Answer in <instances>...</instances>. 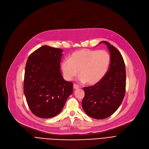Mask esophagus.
Wrapping results in <instances>:
<instances>
[{"mask_svg":"<svg viewBox=\"0 0 149 149\" xmlns=\"http://www.w3.org/2000/svg\"><path fill=\"white\" fill-rule=\"evenodd\" d=\"M73 88L74 89H77L79 88V86L77 85V84H74V86H73Z\"/></svg>","mask_w":149,"mask_h":149,"instance_id":"obj_1","label":"esophagus"}]
</instances>
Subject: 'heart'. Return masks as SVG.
<instances>
[{"label": "heart", "instance_id": "obj_1", "mask_svg": "<svg viewBox=\"0 0 149 149\" xmlns=\"http://www.w3.org/2000/svg\"><path fill=\"white\" fill-rule=\"evenodd\" d=\"M111 60L110 54L106 51L83 49L73 52L69 59L63 60L61 68L66 80H72L79 70L80 81L93 85L104 77Z\"/></svg>", "mask_w": 149, "mask_h": 149}]
</instances>
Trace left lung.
I'll return each mask as SVG.
<instances>
[{"instance_id":"left-lung-1","label":"left lung","mask_w":149,"mask_h":149,"mask_svg":"<svg viewBox=\"0 0 149 149\" xmlns=\"http://www.w3.org/2000/svg\"><path fill=\"white\" fill-rule=\"evenodd\" d=\"M110 52L111 65L106 75L92 86L83 88L82 101L84 112L91 118L102 120L111 116L121 105L126 92V68L121 53L106 41Z\"/></svg>"}]
</instances>
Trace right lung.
I'll return each instance as SVG.
<instances>
[{
    "instance_id": "obj_1",
    "label": "right lung",
    "mask_w": 149,
    "mask_h": 149,
    "mask_svg": "<svg viewBox=\"0 0 149 149\" xmlns=\"http://www.w3.org/2000/svg\"><path fill=\"white\" fill-rule=\"evenodd\" d=\"M62 52L45 45L27 60L23 91L31 111L39 118L58 115L73 92V83L65 80L60 72Z\"/></svg>"
}]
</instances>
